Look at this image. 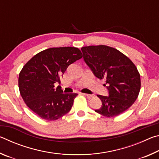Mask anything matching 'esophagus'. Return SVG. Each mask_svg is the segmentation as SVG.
<instances>
[{
	"label": "esophagus",
	"mask_w": 159,
	"mask_h": 159,
	"mask_svg": "<svg viewBox=\"0 0 159 159\" xmlns=\"http://www.w3.org/2000/svg\"><path fill=\"white\" fill-rule=\"evenodd\" d=\"M81 95L86 96L88 98H93V95H89V94H85V93H81Z\"/></svg>",
	"instance_id": "34e87169"
}]
</instances>
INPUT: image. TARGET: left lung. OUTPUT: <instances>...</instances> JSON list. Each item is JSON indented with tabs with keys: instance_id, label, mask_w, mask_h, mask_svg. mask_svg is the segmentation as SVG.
<instances>
[{
	"instance_id": "8db88e82",
	"label": "left lung",
	"mask_w": 159,
	"mask_h": 159,
	"mask_svg": "<svg viewBox=\"0 0 159 159\" xmlns=\"http://www.w3.org/2000/svg\"><path fill=\"white\" fill-rule=\"evenodd\" d=\"M83 60L95 76L105 80L109 96L98 95L102 106L95 111L107 117L116 116L130 108L140 90V75L130 59L107 45L81 48Z\"/></svg>"
}]
</instances>
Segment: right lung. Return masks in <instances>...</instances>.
I'll return each mask as SVG.
<instances>
[{
    "instance_id": "right-lung-1",
    "label": "right lung",
    "mask_w": 159,
    "mask_h": 159,
    "mask_svg": "<svg viewBox=\"0 0 159 159\" xmlns=\"http://www.w3.org/2000/svg\"><path fill=\"white\" fill-rule=\"evenodd\" d=\"M79 48H52L26 63L19 75V89L29 108L48 120H55L71 110L77 93H63L60 79L70 64L82 58Z\"/></svg>"
}]
</instances>
